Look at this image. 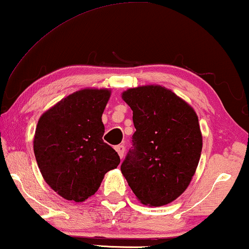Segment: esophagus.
<instances>
[{
    "label": "esophagus",
    "instance_id": "1",
    "mask_svg": "<svg viewBox=\"0 0 249 249\" xmlns=\"http://www.w3.org/2000/svg\"><path fill=\"white\" fill-rule=\"evenodd\" d=\"M115 151L118 152V154H119V156H120L121 159H124V151H125V148H124V145H118V146H115Z\"/></svg>",
    "mask_w": 249,
    "mask_h": 249
}]
</instances>
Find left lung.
Here are the masks:
<instances>
[{"instance_id":"8db88e82","label":"left lung","mask_w":249,"mask_h":249,"mask_svg":"<svg viewBox=\"0 0 249 249\" xmlns=\"http://www.w3.org/2000/svg\"><path fill=\"white\" fill-rule=\"evenodd\" d=\"M132 110L134 149L121 172L144 205H168L188 188L203 147L198 117L192 105L160 85L122 91Z\"/></svg>"}]
</instances>
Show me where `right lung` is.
Masks as SVG:
<instances>
[{
  "mask_svg": "<svg viewBox=\"0 0 249 249\" xmlns=\"http://www.w3.org/2000/svg\"><path fill=\"white\" fill-rule=\"evenodd\" d=\"M111 96L107 88H83L40 115L34 153L44 180L64 199L81 203L100 188L105 173L120 163L103 142L102 114Z\"/></svg>",
  "mask_w": 249,
  "mask_h": 249,
  "instance_id": "1",
  "label": "right lung"
}]
</instances>
